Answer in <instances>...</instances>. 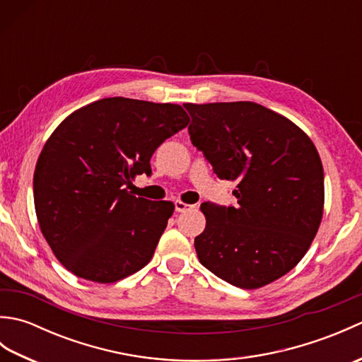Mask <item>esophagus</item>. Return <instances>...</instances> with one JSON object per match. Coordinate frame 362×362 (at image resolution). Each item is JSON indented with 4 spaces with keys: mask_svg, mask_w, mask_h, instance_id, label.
<instances>
[{
    "mask_svg": "<svg viewBox=\"0 0 362 362\" xmlns=\"http://www.w3.org/2000/svg\"><path fill=\"white\" fill-rule=\"evenodd\" d=\"M193 206L194 205H189V204H185V202H182V201H175V211H179V213L188 211V210L193 209Z\"/></svg>",
    "mask_w": 362,
    "mask_h": 362,
    "instance_id": "esophagus-1",
    "label": "esophagus"
}]
</instances>
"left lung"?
<instances>
[{
	"label": "left lung",
	"mask_w": 362,
	"mask_h": 362,
	"mask_svg": "<svg viewBox=\"0 0 362 362\" xmlns=\"http://www.w3.org/2000/svg\"><path fill=\"white\" fill-rule=\"evenodd\" d=\"M191 141L221 180L236 182V206L204 202L199 261L243 289L279 280L308 252L324 214V168L291 119L250 101L183 104Z\"/></svg>",
	"instance_id": "1"
}]
</instances>
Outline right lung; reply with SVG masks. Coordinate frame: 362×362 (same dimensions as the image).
Listing matches in <instances>:
<instances>
[{
  "instance_id": "obj_1",
  "label": "right lung",
  "mask_w": 362,
  "mask_h": 362,
  "mask_svg": "<svg viewBox=\"0 0 362 362\" xmlns=\"http://www.w3.org/2000/svg\"><path fill=\"white\" fill-rule=\"evenodd\" d=\"M177 104L104 98L66 117L45 143L34 173V205L46 243L68 271L115 283L149 263L174 204L127 188L151 174V157L187 127Z\"/></svg>"
}]
</instances>
